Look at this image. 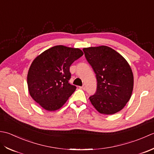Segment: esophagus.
I'll list each match as a JSON object with an SVG mask.
<instances>
[{"mask_svg": "<svg viewBox=\"0 0 154 154\" xmlns=\"http://www.w3.org/2000/svg\"><path fill=\"white\" fill-rule=\"evenodd\" d=\"M80 89H82V90H85V88H85V86H81V87H80Z\"/></svg>", "mask_w": 154, "mask_h": 154, "instance_id": "obj_1", "label": "esophagus"}]
</instances>
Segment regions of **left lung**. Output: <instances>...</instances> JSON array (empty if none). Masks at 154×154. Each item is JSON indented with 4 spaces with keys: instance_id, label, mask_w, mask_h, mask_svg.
I'll use <instances>...</instances> for the list:
<instances>
[{
    "instance_id": "left-lung-1",
    "label": "left lung",
    "mask_w": 154,
    "mask_h": 154,
    "mask_svg": "<svg viewBox=\"0 0 154 154\" xmlns=\"http://www.w3.org/2000/svg\"><path fill=\"white\" fill-rule=\"evenodd\" d=\"M86 58L96 74L97 89L89 99L100 114L120 112L129 101L134 88V74L126 60L107 46L84 48Z\"/></svg>"
}]
</instances>
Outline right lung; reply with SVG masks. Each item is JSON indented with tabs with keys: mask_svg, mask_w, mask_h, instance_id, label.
Segmentation results:
<instances>
[{
	"mask_svg": "<svg viewBox=\"0 0 154 154\" xmlns=\"http://www.w3.org/2000/svg\"><path fill=\"white\" fill-rule=\"evenodd\" d=\"M84 54L80 48L53 46L32 61L27 75L30 96L47 111L61 108L76 87L68 83L70 66Z\"/></svg>",
	"mask_w": 154,
	"mask_h": 154,
	"instance_id": "obj_1",
	"label": "right lung"
}]
</instances>
